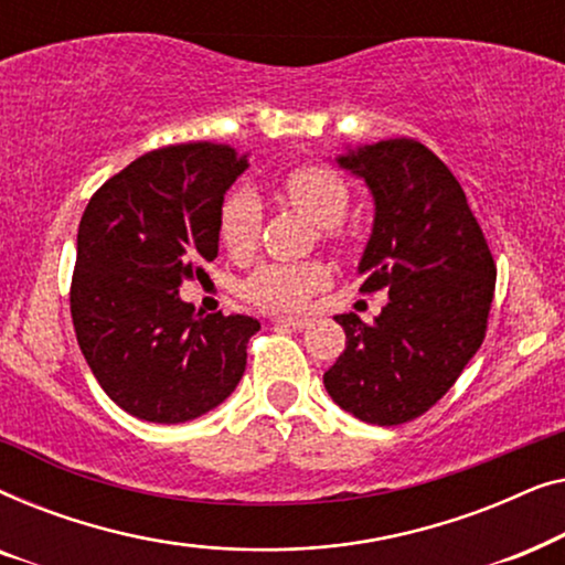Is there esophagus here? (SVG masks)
Returning a JSON list of instances; mask_svg holds the SVG:
<instances>
[{"mask_svg":"<svg viewBox=\"0 0 565 565\" xmlns=\"http://www.w3.org/2000/svg\"><path fill=\"white\" fill-rule=\"evenodd\" d=\"M273 323H280V327H288V329H296V331H303V329L311 327V321L300 319V316H273Z\"/></svg>","mask_w":565,"mask_h":565,"instance_id":"obj_1","label":"esophagus"}]
</instances>
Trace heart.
<instances>
[{"label": "heart", "mask_w": 565, "mask_h": 565, "mask_svg": "<svg viewBox=\"0 0 565 565\" xmlns=\"http://www.w3.org/2000/svg\"><path fill=\"white\" fill-rule=\"evenodd\" d=\"M285 200L319 228H334L350 207V188L334 169L308 164L292 169L285 180ZM221 242L231 254H249L262 231V205L252 190H236L221 207ZM329 282V267L321 262L303 265H262L246 277L242 292L252 303L273 311L306 306L316 290Z\"/></svg>", "instance_id": "b5f03b06"}]
</instances>
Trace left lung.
Here are the masks:
<instances>
[{"label":"left lung","instance_id":"1","mask_svg":"<svg viewBox=\"0 0 565 565\" xmlns=\"http://www.w3.org/2000/svg\"><path fill=\"white\" fill-rule=\"evenodd\" d=\"M337 164L373 195L360 290H388V303L373 323L334 316L347 347L323 385L358 419L396 427L429 412L478 352L497 265L460 182L424 143L388 138L350 149Z\"/></svg>","mask_w":565,"mask_h":565}]
</instances>
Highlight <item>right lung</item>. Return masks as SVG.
Returning <instances> with one entry per match:
<instances>
[{
  "instance_id": "1",
  "label": "right lung",
  "mask_w": 565,
  "mask_h": 565,
  "mask_svg": "<svg viewBox=\"0 0 565 565\" xmlns=\"http://www.w3.org/2000/svg\"><path fill=\"white\" fill-rule=\"evenodd\" d=\"M249 161L223 143L143 153L110 177L79 221L72 319L92 375L122 412L198 419L242 381L252 316L195 313L182 280L218 257L223 195Z\"/></svg>"
}]
</instances>
